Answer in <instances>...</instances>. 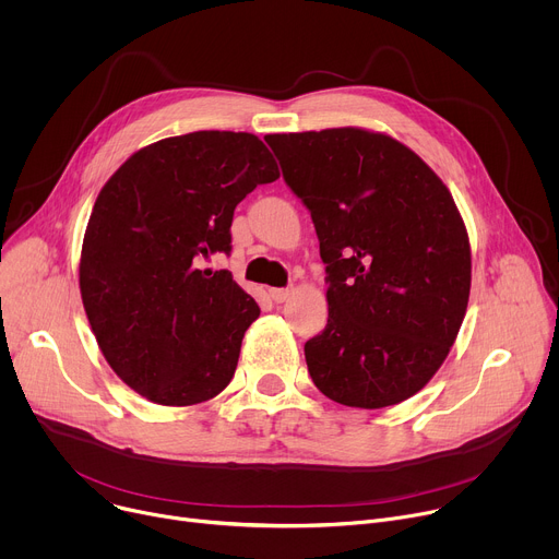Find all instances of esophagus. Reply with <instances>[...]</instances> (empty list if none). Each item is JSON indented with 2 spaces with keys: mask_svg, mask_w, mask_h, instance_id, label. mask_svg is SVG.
Returning a JSON list of instances; mask_svg holds the SVG:
<instances>
[{
  "mask_svg": "<svg viewBox=\"0 0 559 559\" xmlns=\"http://www.w3.org/2000/svg\"><path fill=\"white\" fill-rule=\"evenodd\" d=\"M289 289H283V287H274V289H270V298L274 300V302H285L287 298H289Z\"/></svg>",
  "mask_w": 559,
  "mask_h": 559,
  "instance_id": "obj_1",
  "label": "esophagus"
}]
</instances>
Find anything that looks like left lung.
<instances>
[{
    "label": "left lung",
    "instance_id": "8db88e82",
    "mask_svg": "<svg viewBox=\"0 0 559 559\" xmlns=\"http://www.w3.org/2000/svg\"><path fill=\"white\" fill-rule=\"evenodd\" d=\"M265 141L311 214L330 285L328 325L305 343L313 384L347 407L407 401L440 369L466 313L471 248L451 192L380 132Z\"/></svg>",
    "mask_w": 559,
    "mask_h": 559
}]
</instances>
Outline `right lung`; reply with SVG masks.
<instances>
[{
    "label": "right lung",
    "instance_id": "obj_1",
    "mask_svg": "<svg viewBox=\"0 0 559 559\" xmlns=\"http://www.w3.org/2000/svg\"><path fill=\"white\" fill-rule=\"evenodd\" d=\"M278 177L259 136L201 130L141 147L102 188L79 287L108 365L150 403L190 407L229 384L261 309L201 261L231 252L234 207Z\"/></svg>",
    "mask_w": 559,
    "mask_h": 559
}]
</instances>
